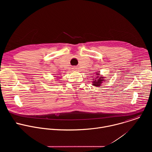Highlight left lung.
Listing matches in <instances>:
<instances>
[{"label": "left lung", "mask_w": 152, "mask_h": 152, "mask_svg": "<svg viewBox=\"0 0 152 152\" xmlns=\"http://www.w3.org/2000/svg\"><path fill=\"white\" fill-rule=\"evenodd\" d=\"M97 75H99V74H97ZM97 77V79H94V80H93L94 82H93V85L94 86H100L101 83L103 80H103V77Z\"/></svg>", "instance_id": "1"}]
</instances>
